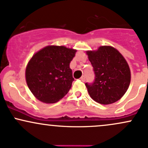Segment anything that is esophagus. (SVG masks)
<instances>
[{"label":"esophagus","mask_w":148,"mask_h":148,"mask_svg":"<svg viewBox=\"0 0 148 148\" xmlns=\"http://www.w3.org/2000/svg\"><path fill=\"white\" fill-rule=\"evenodd\" d=\"M80 80L82 81V82H85V77H84V76H82V77L80 78Z\"/></svg>","instance_id":"1"}]
</instances>
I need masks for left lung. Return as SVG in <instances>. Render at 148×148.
<instances>
[{"mask_svg": "<svg viewBox=\"0 0 148 148\" xmlns=\"http://www.w3.org/2000/svg\"><path fill=\"white\" fill-rule=\"evenodd\" d=\"M86 54L95 72V82L86 84L90 98L102 105L120 100L129 88L131 70L124 56L110 45L100 46Z\"/></svg>", "mask_w": 148, "mask_h": 148, "instance_id": "8db88e82", "label": "left lung"}]
</instances>
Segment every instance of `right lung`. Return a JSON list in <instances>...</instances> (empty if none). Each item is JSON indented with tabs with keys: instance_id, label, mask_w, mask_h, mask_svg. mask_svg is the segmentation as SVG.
<instances>
[{
	"instance_id": "obj_1",
	"label": "right lung",
	"mask_w": 148,
	"mask_h": 148,
	"mask_svg": "<svg viewBox=\"0 0 148 148\" xmlns=\"http://www.w3.org/2000/svg\"><path fill=\"white\" fill-rule=\"evenodd\" d=\"M76 52L63 45H47L34 54L26 67L25 79L36 98L50 104L65 96L74 81L69 64Z\"/></svg>"
}]
</instances>
